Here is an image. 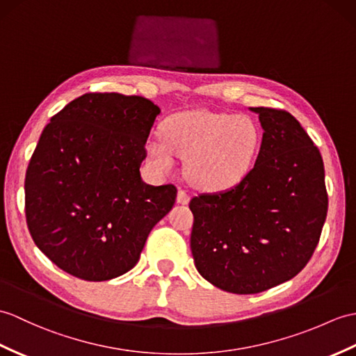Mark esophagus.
<instances>
[{
    "label": "esophagus",
    "instance_id": "esophagus-1",
    "mask_svg": "<svg viewBox=\"0 0 356 356\" xmlns=\"http://www.w3.org/2000/svg\"><path fill=\"white\" fill-rule=\"evenodd\" d=\"M189 200H191V197H189L188 191H185V189H179V193H177V203H180V204H188Z\"/></svg>",
    "mask_w": 356,
    "mask_h": 356
}]
</instances>
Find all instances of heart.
Masks as SVG:
<instances>
[{"mask_svg": "<svg viewBox=\"0 0 356 356\" xmlns=\"http://www.w3.org/2000/svg\"><path fill=\"white\" fill-rule=\"evenodd\" d=\"M259 140L261 130L250 117L191 111L165 121L162 139H152L147 153L161 171L175 168V156L185 159L195 186L220 191L247 176Z\"/></svg>", "mask_w": 356, "mask_h": 356, "instance_id": "b5f03b06", "label": "heart"}]
</instances>
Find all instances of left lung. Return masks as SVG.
Returning a JSON list of instances; mask_svg holds the SVG:
<instances>
[{"label": "left lung", "instance_id": "left-lung-1", "mask_svg": "<svg viewBox=\"0 0 356 356\" xmlns=\"http://www.w3.org/2000/svg\"><path fill=\"white\" fill-rule=\"evenodd\" d=\"M250 111L264 130L253 168L227 191L189 202L195 268L234 294L262 293L300 273L327 213L323 159L300 122L286 111Z\"/></svg>", "mask_w": 356, "mask_h": 356}]
</instances>
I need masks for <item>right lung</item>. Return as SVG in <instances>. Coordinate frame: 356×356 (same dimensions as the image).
I'll return each instance as SVG.
<instances>
[{
	"mask_svg": "<svg viewBox=\"0 0 356 356\" xmlns=\"http://www.w3.org/2000/svg\"><path fill=\"white\" fill-rule=\"evenodd\" d=\"M159 113L144 97L89 92L47 124L26 172V218L63 271L89 282L124 275L171 211L176 186L147 185L139 172Z\"/></svg>",
	"mask_w": 356,
	"mask_h": 356,
	"instance_id": "1",
	"label": "right lung"
}]
</instances>
